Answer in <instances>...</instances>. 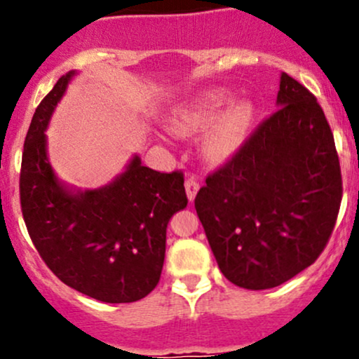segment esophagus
<instances>
[{"label":"esophagus","mask_w":359,"mask_h":359,"mask_svg":"<svg viewBox=\"0 0 359 359\" xmlns=\"http://www.w3.org/2000/svg\"><path fill=\"white\" fill-rule=\"evenodd\" d=\"M199 180L194 179V177H189L187 180H185V191H187V197L189 201H194V197H196L197 191H199Z\"/></svg>","instance_id":"1"}]
</instances>
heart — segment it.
<instances>
[{
  "label": "heart",
  "instance_id": "1",
  "mask_svg": "<svg viewBox=\"0 0 359 359\" xmlns=\"http://www.w3.org/2000/svg\"><path fill=\"white\" fill-rule=\"evenodd\" d=\"M226 89H209L177 106L170 114V126L177 133H192L214 125L204 138V154L209 160L222 162L240 150L248 138L255 108L250 101L229 104Z\"/></svg>",
  "mask_w": 359,
  "mask_h": 359
}]
</instances>
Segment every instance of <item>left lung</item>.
Here are the masks:
<instances>
[{
	"mask_svg": "<svg viewBox=\"0 0 359 359\" xmlns=\"http://www.w3.org/2000/svg\"><path fill=\"white\" fill-rule=\"evenodd\" d=\"M277 106L194 201L222 275L250 290L311 266L343 197L334 137L314 94L283 72Z\"/></svg>",
	"mask_w": 359,
	"mask_h": 359,
	"instance_id": "left-lung-1",
	"label": "left lung"
}]
</instances>
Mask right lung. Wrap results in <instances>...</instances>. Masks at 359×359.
Listing matches in <instances>:
<instances>
[{
  "instance_id": "obj_1",
  "label": "right lung",
  "mask_w": 359,
  "mask_h": 359,
  "mask_svg": "<svg viewBox=\"0 0 359 359\" xmlns=\"http://www.w3.org/2000/svg\"><path fill=\"white\" fill-rule=\"evenodd\" d=\"M72 76L57 81L28 128L20 170L23 219L45 265L65 285L101 302H137L158 283L167 224L187 205L184 174L151 170L135 156L106 187L67 191L47 158L45 128Z\"/></svg>"
}]
</instances>
